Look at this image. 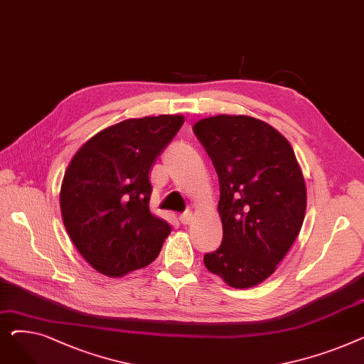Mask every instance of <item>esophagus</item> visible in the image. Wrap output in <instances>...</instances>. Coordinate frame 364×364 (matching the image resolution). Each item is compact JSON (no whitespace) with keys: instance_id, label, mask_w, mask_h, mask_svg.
Returning a JSON list of instances; mask_svg holds the SVG:
<instances>
[{"instance_id":"obj_1","label":"esophagus","mask_w":364,"mask_h":364,"mask_svg":"<svg viewBox=\"0 0 364 364\" xmlns=\"http://www.w3.org/2000/svg\"><path fill=\"white\" fill-rule=\"evenodd\" d=\"M192 218H193V214H192V211H190V209H187V211H184V213L180 215V221H181L183 224H190V221H192Z\"/></svg>"}]
</instances>
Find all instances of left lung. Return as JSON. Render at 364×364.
<instances>
[{
	"instance_id": "1",
	"label": "left lung",
	"mask_w": 364,
	"mask_h": 364,
	"mask_svg": "<svg viewBox=\"0 0 364 364\" xmlns=\"http://www.w3.org/2000/svg\"><path fill=\"white\" fill-rule=\"evenodd\" d=\"M220 183L223 242L205 254L206 269L232 288L272 276L304 223L307 188L289 141L245 114H218L193 125Z\"/></svg>"
}]
</instances>
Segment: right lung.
Instances as JSON below:
<instances>
[{"instance_id": "right-lung-1", "label": "right lung", "mask_w": 364, "mask_h": 364, "mask_svg": "<svg viewBox=\"0 0 364 364\" xmlns=\"http://www.w3.org/2000/svg\"><path fill=\"white\" fill-rule=\"evenodd\" d=\"M181 114L125 119L91 137L60 188L66 232L92 269L121 277L155 259L171 225L150 213V168L181 128Z\"/></svg>"}]
</instances>
